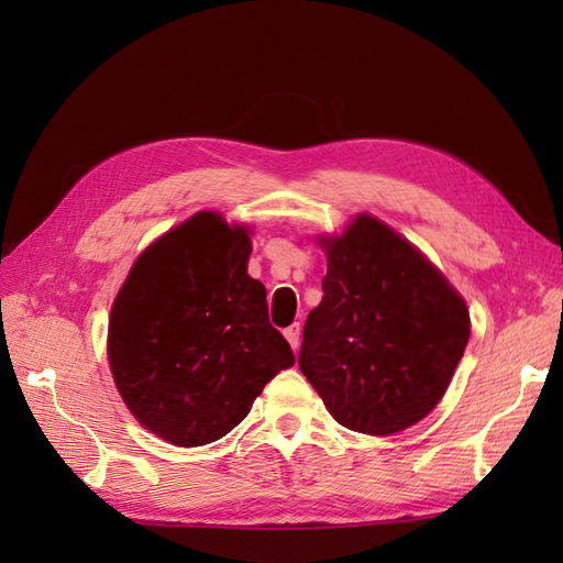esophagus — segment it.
I'll return each instance as SVG.
<instances>
[{
  "mask_svg": "<svg viewBox=\"0 0 563 563\" xmlns=\"http://www.w3.org/2000/svg\"><path fill=\"white\" fill-rule=\"evenodd\" d=\"M284 338L288 340V345L298 350V340H300V323H291V327L284 329Z\"/></svg>",
  "mask_w": 563,
  "mask_h": 563,
  "instance_id": "esophagus-1",
  "label": "esophagus"
}]
</instances>
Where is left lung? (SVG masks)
<instances>
[{
	"instance_id": "8db88e82",
	"label": "left lung",
	"mask_w": 563,
	"mask_h": 563,
	"mask_svg": "<svg viewBox=\"0 0 563 563\" xmlns=\"http://www.w3.org/2000/svg\"><path fill=\"white\" fill-rule=\"evenodd\" d=\"M319 244L329 269L302 329V376L343 428L397 434L449 389L470 340L467 305L411 242L368 213Z\"/></svg>"
}]
</instances>
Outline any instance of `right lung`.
<instances>
[{"mask_svg": "<svg viewBox=\"0 0 563 563\" xmlns=\"http://www.w3.org/2000/svg\"><path fill=\"white\" fill-rule=\"evenodd\" d=\"M249 230L199 211L150 244L112 302L108 360L143 428L203 446L240 424L296 356L246 275Z\"/></svg>", "mask_w": 563, "mask_h": 563, "instance_id": "add662e5", "label": "right lung"}]
</instances>
